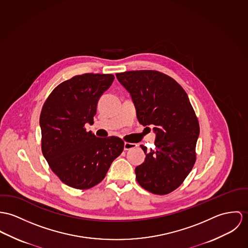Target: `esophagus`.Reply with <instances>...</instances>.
<instances>
[{"label":"esophagus","mask_w":248,"mask_h":248,"mask_svg":"<svg viewBox=\"0 0 248 248\" xmlns=\"http://www.w3.org/2000/svg\"><path fill=\"white\" fill-rule=\"evenodd\" d=\"M136 146H137L136 143L124 141V150H130V149H132V148H135Z\"/></svg>","instance_id":"obj_1"}]
</instances>
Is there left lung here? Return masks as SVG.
<instances>
[{
  "instance_id": "8db88e82",
  "label": "left lung",
  "mask_w": 248,
  "mask_h": 248,
  "mask_svg": "<svg viewBox=\"0 0 248 248\" xmlns=\"http://www.w3.org/2000/svg\"><path fill=\"white\" fill-rule=\"evenodd\" d=\"M130 93L139 123L156 133L155 148L135 169L139 185L145 190L165 195L177 189L196 162L200 125L184 88L156 70H132L116 74Z\"/></svg>"
}]
</instances>
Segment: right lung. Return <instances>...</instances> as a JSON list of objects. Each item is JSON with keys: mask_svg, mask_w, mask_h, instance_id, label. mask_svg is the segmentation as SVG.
<instances>
[{"mask_svg": "<svg viewBox=\"0 0 248 248\" xmlns=\"http://www.w3.org/2000/svg\"><path fill=\"white\" fill-rule=\"evenodd\" d=\"M114 78L112 74L76 75L57 85L43 106V155L70 187L84 190L97 186L124 150L122 139L96 137L84 127L94 123L98 101Z\"/></svg>", "mask_w": 248, "mask_h": 248, "instance_id": "obj_1", "label": "right lung"}]
</instances>
